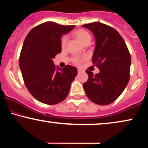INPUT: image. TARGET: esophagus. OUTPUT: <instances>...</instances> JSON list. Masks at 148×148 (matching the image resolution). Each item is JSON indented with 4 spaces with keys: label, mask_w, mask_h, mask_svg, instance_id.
Instances as JSON below:
<instances>
[{
    "label": "esophagus",
    "mask_w": 148,
    "mask_h": 148,
    "mask_svg": "<svg viewBox=\"0 0 148 148\" xmlns=\"http://www.w3.org/2000/svg\"><path fill=\"white\" fill-rule=\"evenodd\" d=\"M77 72H78V73H81L83 72V71L82 69H78Z\"/></svg>",
    "instance_id": "obj_1"
}]
</instances>
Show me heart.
Wrapping results in <instances>:
<instances>
[{"label":"heart","mask_w":148,"mask_h":148,"mask_svg":"<svg viewBox=\"0 0 148 148\" xmlns=\"http://www.w3.org/2000/svg\"><path fill=\"white\" fill-rule=\"evenodd\" d=\"M73 35L75 38H77L79 41L82 42V44L86 46L90 43L92 40V36L87 30L84 29H79L73 32ZM68 38L66 36H63L60 40V46L62 49H64L67 44ZM86 56H74L71 58L72 62L77 65H80L84 60H86Z\"/></svg>","instance_id":"obj_1"}]
</instances>
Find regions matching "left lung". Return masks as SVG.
Returning <instances> with one entry per match:
<instances>
[{"label": "left lung", "mask_w": 148, "mask_h": 148, "mask_svg": "<svg viewBox=\"0 0 148 148\" xmlns=\"http://www.w3.org/2000/svg\"><path fill=\"white\" fill-rule=\"evenodd\" d=\"M92 32L96 48L92 62L100 69L94 74L87 70L88 80L84 84L88 98L95 104L105 106L114 102L128 84L131 55L122 36L114 28L100 22L85 24Z\"/></svg>", "instance_id": "1"}]
</instances>
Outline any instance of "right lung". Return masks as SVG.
<instances>
[{
	"mask_svg": "<svg viewBox=\"0 0 148 148\" xmlns=\"http://www.w3.org/2000/svg\"><path fill=\"white\" fill-rule=\"evenodd\" d=\"M75 25L48 21L34 27L26 36L19 56L24 84L32 96L48 105L61 102L68 96L77 69L66 64L56 67L53 58L61 52V36Z\"/></svg>",
	"mask_w": 148,
	"mask_h": 148,
	"instance_id": "add662e5",
	"label": "right lung"
}]
</instances>
